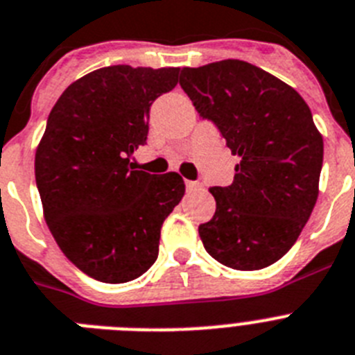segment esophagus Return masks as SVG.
Segmentation results:
<instances>
[{
	"label": "esophagus",
	"instance_id": "34e87169",
	"mask_svg": "<svg viewBox=\"0 0 355 355\" xmlns=\"http://www.w3.org/2000/svg\"><path fill=\"white\" fill-rule=\"evenodd\" d=\"M201 187L202 184L199 183V181H187V190H190V192H193V190H199Z\"/></svg>",
	"mask_w": 355,
	"mask_h": 355
}]
</instances>
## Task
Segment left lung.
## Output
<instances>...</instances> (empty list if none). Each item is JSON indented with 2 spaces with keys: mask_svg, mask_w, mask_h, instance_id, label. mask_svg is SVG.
I'll use <instances>...</instances> for the list:
<instances>
[{
  "mask_svg": "<svg viewBox=\"0 0 355 355\" xmlns=\"http://www.w3.org/2000/svg\"><path fill=\"white\" fill-rule=\"evenodd\" d=\"M181 87L219 127L233 156L230 187H211L215 214L199 226L205 250L239 271L268 268L304 230L320 192L323 136L295 87L246 60L183 68Z\"/></svg>",
  "mask_w": 355,
  "mask_h": 355,
  "instance_id": "1",
  "label": "left lung"
}]
</instances>
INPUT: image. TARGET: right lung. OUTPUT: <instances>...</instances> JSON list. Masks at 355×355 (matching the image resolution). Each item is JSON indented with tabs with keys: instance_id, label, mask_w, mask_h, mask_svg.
I'll list each match as a JSON object with an SVG mask.
<instances>
[{
	"instance_id": "right-lung-1",
	"label": "right lung",
	"mask_w": 355,
	"mask_h": 355,
	"mask_svg": "<svg viewBox=\"0 0 355 355\" xmlns=\"http://www.w3.org/2000/svg\"><path fill=\"white\" fill-rule=\"evenodd\" d=\"M180 68L107 66L57 100L35 150L42 214L60 251L87 277L123 284L156 262L163 220L184 193L178 172L135 171L148 109Z\"/></svg>"
}]
</instances>
